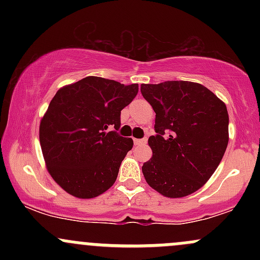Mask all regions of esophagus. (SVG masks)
I'll list each match as a JSON object with an SVG mask.
<instances>
[{
	"instance_id": "34e87169",
	"label": "esophagus",
	"mask_w": 260,
	"mask_h": 260,
	"mask_svg": "<svg viewBox=\"0 0 260 260\" xmlns=\"http://www.w3.org/2000/svg\"><path fill=\"white\" fill-rule=\"evenodd\" d=\"M147 138H144V139H134V144L136 145H145L147 144Z\"/></svg>"
}]
</instances>
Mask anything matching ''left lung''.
Returning <instances> with one entry per match:
<instances>
[{
    "label": "left lung",
    "instance_id": "1",
    "mask_svg": "<svg viewBox=\"0 0 260 260\" xmlns=\"http://www.w3.org/2000/svg\"><path fill=\"white\" fill-rule=\"evenodd\" d=\"M156 113L149 137L153 156L143 164L145 181L168 198H182L207 183L229 144V113L223 101L199 83L168 80L142 84Z\"/></svg>",
    "mask_w": 260,
    "mask_h": 260
}]
</instances>
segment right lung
I'll return each instance as SVG.
<instances>
[{"instance_id":"right-lung-1","label":"right lung","mask_w":260,"mask_h":260,"mask_svg":"<svg viewBox=\"0 0 260 260\" xmlns=\"http://www.w3.org/2000/svg\"><path fill=\"white\" fill-rule=\"evenodd\" d=\"M137 94L138 84L90 76L52 98L39 138L47 171L68 194L95 198L115 183L133 140L106 131L120 128L121 111Z\"/></svg>"}]
</instances>
